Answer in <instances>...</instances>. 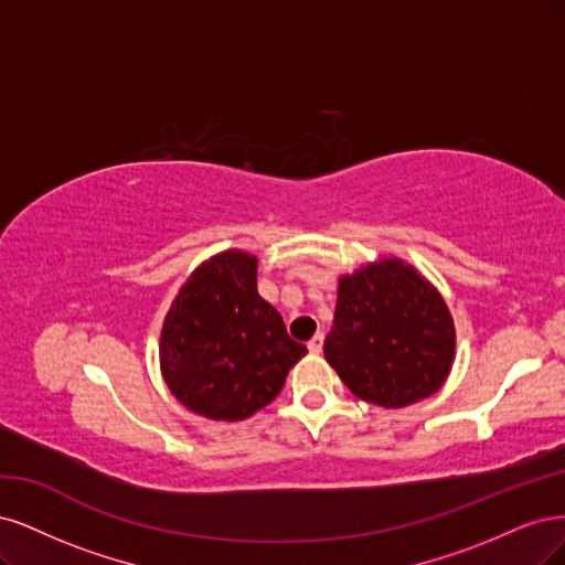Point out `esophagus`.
<instances>
[{
    "instance_id": "esophagus-1",
    "label": "esophagus",
    "mask_w": 565,
    "mask_h": 565,
    "mask_svg": "<svg viewBox=\"0 0 565 565\" xmlns=\"http://www.w3.org/2000/svg\"><path fill=\"white\" fill-rule=\"evenodd\" d=\"M307 350L312 354H319L323 350V333H317L312 340L307 342Z\"/></svg>"
}]
</instances>
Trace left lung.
Here are the masks:
<instances>
[{
    "label": "left lung",
    "instance_id": "left-lung-1",
    "mask_svg": "<svg viewBox=\"0 0 565 565\" xmlns=\"http://www.w3.org/2000/svg\"><path fill=\"white\" fill-rule=\"evenodd\" d=\"M323 354L354 396L402 408L446 382L455 359L452 317L413 265L382 258L340 277Z\"/></svg>",
    "mask_w": 565,
    "mask_h": 565
}]
</instances>
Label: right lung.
I'll return each mask as SVG.
<instances>
[{
    "instance_id": "add662e5",
    "label": "right lung",
    "mask_w": 565,
    "mask_h": 565,
    "mask_svg": "<svg viewBox=\"0 0 565 565\" xmlns=\"http://www.w3.org/2000/svg\"><path fill=\"white\" fill-rule=\"evenodd\" d=\"M258 260L244 250L199 265L163 319L159 363L171 394L211 420H246L275 398L307 348L258 294Z\"/></svg>"
}]
</instances>
